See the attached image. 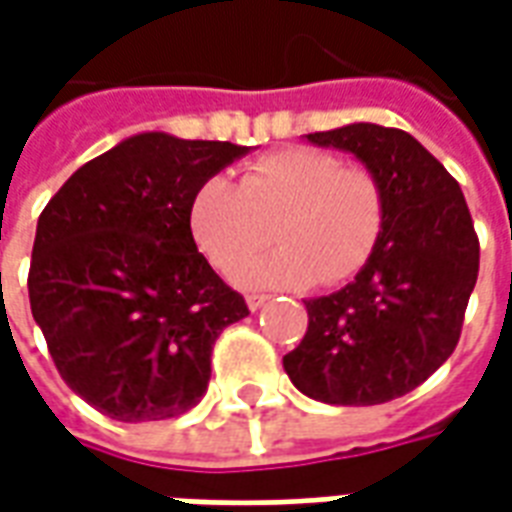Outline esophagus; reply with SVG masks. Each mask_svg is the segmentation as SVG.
Masks as SVG:
<instances>
[{
  "instance_id": "esophagus-1",
  "label": "esophagus",
  "mask_w": 512,
  "mask_h": 512,
  "mask_svg": "<svg viewBox=\"0 0 512 512\" xmlns=\"http://www.w3.org/2000/svg\"><path fill=\"white\" fill-rule=\"evenodd\" d=\"M268 301V296H263V293H249L246 296V304H249V310H260L263 304Z\"/></svg>"
}]
</instances>
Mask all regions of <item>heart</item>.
Listing matches in <instances>:
<instances>
[{
	"mask_svg": "<svg viewBox=\"0 0 512 512\" xmlns=\"http://www.w3.org/2000/svg\"><path fill=\"white\" fill-rule=\"evenodd\" d=\"M283 244L245 264L270 237ZM194 244L241 285L301 290L354 279L386 230V191L376 172L318 147H285L257 158L238 183L202 180L189 202Z\"/></svg>",
	"mask_w": 512,
	"mask_h": 512,
	"instance_id": "obj_1",
	"label": "heart"
}]
</instances>
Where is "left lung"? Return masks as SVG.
I'll list each match as a JSON object with an SVG mask.
<instances>
[{"mask_svg":"<svg viewBox=\"0 0 512 512\" xmlns=\"http://www.w3.org/2000/svg\"><path fill=\"white\" fill-rule=\"evenodd\" d=\"M310 142L354 153L386 191L381 246L351 285L307 304V334L282 365L332 406H378L439 370L461 340L480 241L458 180L400 128L354 123Z\"/></svg>","mask_w":512,"mask_h":512,"instance_id":"8db88e82","label":"left lung"}]
</instances>
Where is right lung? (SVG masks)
I'll use <instances>...</instances> for the list:
<instances>
[{"instance_id":"right-lung-1","label":"right lung","mask_w":512,"mask_h":512,"mask_svg":"<svg viewBox=\"0 0 512 512\" xmlns=\"http://www.w3.org/2000/svg\"><path fill=\"white\" fill-rule=\"evenodd\" d=\"M246 147L136 134L87 161L38 219L29 307L65 384L120 422L200 403L216 337L249 315L197 252L189 202Z\"/></svg>"}]
</instances>
